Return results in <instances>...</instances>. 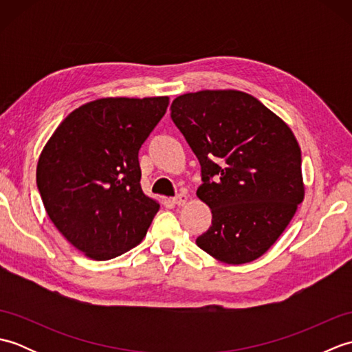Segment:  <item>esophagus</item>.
<instances>
[{
  "label": "esophagus",
  "mask_w": 352,
  "mask_h": 352,
  "mask_svg": "<svg viewBox=\"0 0 352 352\" xmlns=\"http://www.w3.org/2000/svg\"><path fill=\"white\" fill-rule=\"evenodd\" d=\"M188 195H184V193H180V195H177L175 198H174V204L175 206H178V207H180V206H184L186 203H188Z\"/></svg>",
  "instance_id": "esophagus-1"
}]
</instances>
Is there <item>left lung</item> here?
<instances>
[{
  "instance_id": "left-lung-1",
  "label": "left lung",
  "mask_w": 352,
  "mask_h": 352,
  "mask_svg": "<svg viewBox=\"0 0 352 352\" xmlns=\"http://www.w3.org/2000/svg\"><path fill=\"white\" fill-rule=\"evenodd\" d=\"M170 110L201 164L197 197L213 214L197 245L228 265L261 257L304 199L294 131L252 95L231 89L180 95Z\"/></svg>"
}]
</instances>
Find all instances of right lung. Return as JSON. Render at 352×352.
I'll return each mask as SVG.
<instances>
[{
	"label": "right lung",
	"instance_id": "obj_1",
	"mask_svg": "<svg viewBox=\"0 0 352 352\" xmlns=\"http://www.w3.org/2000/svg\"><path fill=\"white\" fill-rule=\"evenodd\" d=\"M169 96L100 98L66 116L45 144L36 183L50 219L92 260L142 242L160 204L140 188L139 149Z\"/></svg>",
	"mask_w": 352,
	"mask_h": 352
}]
</instances>
